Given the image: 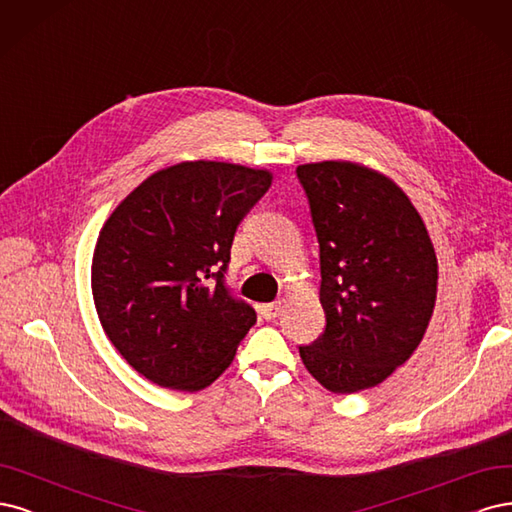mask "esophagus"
Returning <instances> with one entry per match:
<instances>
[{
	"label": "esophagus",
	"mask_w": 512,
	"mask_h": 512,
	"mask_svg": "<svg viewBox=\"0 0 512 512\" xmlns=\"http://www.w3.org/2000/svg\"><path fill=\"white\" fill-rule=\"evenodd\" d=\"M280 302H274V304H263L259 310H261V317L266 319V321H272V319H276L278 317V312H280Z\"/></svg>",
	"instance_id": "esophagus-1"
}]
</instances>
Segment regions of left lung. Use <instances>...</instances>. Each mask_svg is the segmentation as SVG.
Instances as JSON below:
<instances>
[{"mask_svg":"<svg viewBox=\"0 0 512 512\" xmlns=\"http://www.w3.org/2000/svg\"><path fill=\"white\" fill-rule=\"evenodd\" d=\"M298 178L319 240L325 312L323 334L300 357L327 391L372 389L417 351L434 315L432 238L408 195L364 163H304Z\"/></svg>","mask_w":512,"mask_h":512,"instance_id":"left-lung-1","label":"left lung"}]
</instances>
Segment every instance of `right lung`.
<instances>
[{"instance_id":"add662e5","label":"right lung","mask_w":512,"mask_h":512,"mask_svg":"<svg viewBox=\"0 0 512 512\" xmlns=\"http://www.w3.org/2000/svg\"><path fill=\"white\" fill-rule=\"evenodd\" d=\"M266 168L180 161L112 210L95 242L91 291L106 336L148 381L200 391L257 321L223 285L234 234L272 185Z\"/></svg>"}]
</instances>
